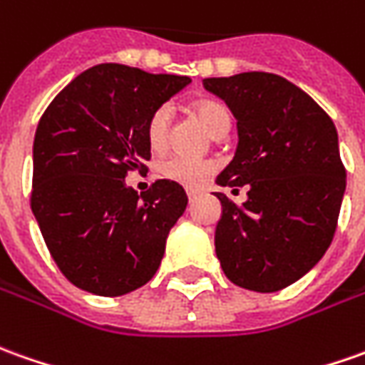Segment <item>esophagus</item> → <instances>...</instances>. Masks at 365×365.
Returning <instances> with one entry per match:
<instances>
[{"label": "esophagus", "instance_id": "esophagus-1", "mask_svg": "<svg viewBox=\"0 0 365 365\" xmlns=\"http://www.w3.org/2000/svg\"><path fill=\"white\" fill-rule=\"evenodd\" d=\"M187 197H190V202H193V197H195V192H192V190H190V192H187Z\"/></svg>", "mask_w": 365, "mask_h": 365}]
</instances>
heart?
Returning <instances> with one entry per match:
<instances>
[{"instance_id": "b5f03b06", "label": "heart", "mask_w": 365, "mask_h": 365, "mask_svg": "<svg viewBox=\"0 0 365 365\" xmlns=\"http://www.w3.org/2000/svg\"><path fill=\"white\" fill-rule=\"evenodd\" d=\"M193 113L214 138L230 130V111L217 101H200V103H195ZM170 123H172L170 108L163 106V108L151 113L150 120H148V128H145V138H148V145H150L151 151L160 153V151L165 150L168 140H170ZM158 172L165 180L180 183L187 190H200L214 175L215 163L193 162V160L173 155V158H168L160 163Z\"/></svg>"}]
</instances>
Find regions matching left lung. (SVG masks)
<instances>
[{"label":"left lung","instance_id":"obj_1","mask_svg":"<svg viewBox=\"0 0 365 365\" xmlns=\"http://www.w3.org/2000/svg\"><path fill=\"white\" fill-rule=\"evenodd\" d=\"M203 88L237 120L234 160L215 183L247 185L242 205L215 192V254L235 286L279 292L318 264L336 234L346 192L338 131L306 91L276 73L205 78Z\"/></svg>","mask_w":365,"mask_h":365}]
</instances>
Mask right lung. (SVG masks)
Returning a JSON list of instances; mask_svg holds the SVG:
<instances>
[{"instance_id":"obj_1","label":"right lung","mask_w":365,"mask_h":365,"mask_svg":"<svg viewBox=\"0 0 365 365\" xmlns=\"http://www.w3.org/2000/svg\"><path fill=\"white\" fill-rule=\"evenodd\" d=\"M192 79L120 63L86 69L37 123L31 212L61 274L89 294L115 297L148 284L187 205L180 183L125 185L151 158L145 128Z\"/></svg>"}]
</instances>
